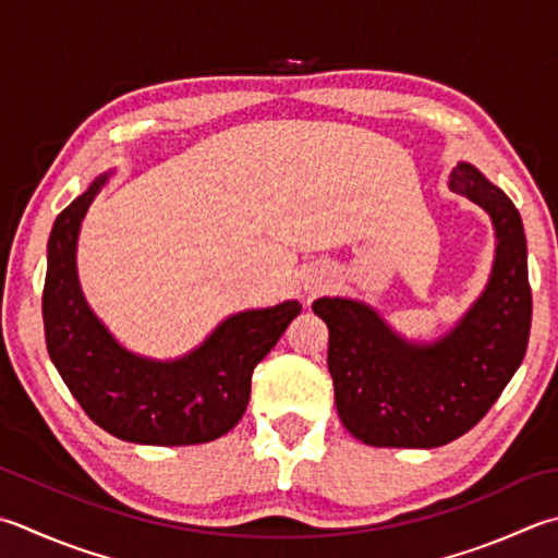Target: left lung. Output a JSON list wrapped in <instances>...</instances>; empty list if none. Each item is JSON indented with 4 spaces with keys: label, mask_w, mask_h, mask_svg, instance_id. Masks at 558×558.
I'll use <instances>...</instances> for the list:
<instances>
[{
    "label": "left lung",
    "mask_w": 558,
    "mask_h": 558,
    "mask_svg": "<svg viewBox=\"0 0 558 558\" xmlns=\"http://www.w3.org/2000/svg\"><path fill=\"white\" fill-rule=\"evenodd\" d=\"M450 189L482 205L498 236L488 288L452 333L409 345L365 304H312L329 326L326 363L338 416L365 445L428 450L462 438L504 395L527 351L532 290L518 207L472 163H457Z\"/></svg>",
    "instance_id": "1"
}]
</instances>
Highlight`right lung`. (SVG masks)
Instances as JSON below:
<instances>
[{"instance_id":"obj_1","label":"right lung","mask_w":558,"mask_h":558,"mask_svg":"<svg viewBox=\"0 0 558 558\" xmlns=\"http://www.w3.org/2000/svg\"><path fill=\"white\" fill-rule=\"evenodd\" d=\"M106 177L58 215L48 239L43 324L50 360L98 428L140 445H201L242 421L254 367L264 360L300 302L244 312L177 363H151L120 348L84 304L74 270L82 217Z\"/></svg>"}]
</instances>
